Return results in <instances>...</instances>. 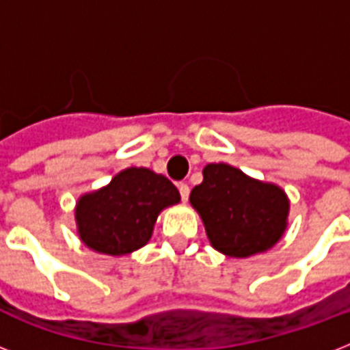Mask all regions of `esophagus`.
I'll list each match as a JSON object with an SVG mask.
<instances>
[{
    "mask_svg": "<svg viewBox=\"0 0 350 350\" xmlns=\"http://www.w3.org/2000/svg\"><path fill=\"white\" fill-rule=\"evenodd\" d=\"M178 189H180L181 200H183V202H187V200H189V192H191L189 185H187V183H178Z\"/></svg>",
    "mask_w": 350,
    "mask_h": 350,
    "instance_id": "obj_1",
    "label": "esophagus"
}]
</instances>
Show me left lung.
Listing matches in <instances>:
<instances>
[{
    "instance_id": "1",
    "label": "left lung",
    "mask_w": 350,
    "mask_h": 350,
    "mask_svg": "<svg viewBox=\"0 0 350 350\" xmlns=\"http://www.w3.org/2000/svg\"><path fill=\"white\" fill-rule=\"evenodd\" d=\"M214 249L249 258L272 249L288 225L291 202L282 187L250 178L229 163L203 167V181L189 196Z\"/></svg>"
}]
</instances>
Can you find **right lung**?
Listing matches in <instances>:
<instances>
[{"mask_svg": "<svg viewBox=\"0 0 350 350\" xmlns=\"http://www.w3.org/2000/svg\"><path fill=\"white\" fill-rule=\"evenodd\" d=\"M180 192L163 174L145 167L120 170L107 185L78 198L76 232L85 247L107 256H126L152 238L161 211L180 203Z\"/></svg>", "mask_w": 350, "mask_h": 350, "instance_id": "obj_1", "label": "right lung"}]
</instances>
